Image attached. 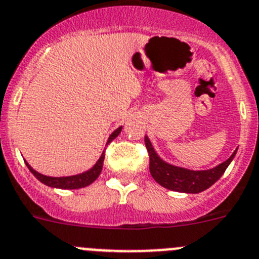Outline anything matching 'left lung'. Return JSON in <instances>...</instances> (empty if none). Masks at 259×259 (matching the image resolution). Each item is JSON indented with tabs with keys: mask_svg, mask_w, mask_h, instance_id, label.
<instances>
[{
	"mask_svg": "<svg viewBox=\"0 0 259 259\" xmlns=\"http://www.w3.org/2000/svg\"><path fill=\"white\" fill-rule=\"evenodd\" d=\"M145 145L148 149L149 158H150L149 168H150L153 179L165 189L189 194L201 193V191L212 186L215 181H218L236 154V150H235L227 160H225L224 163L212 168V169L191 170L168 164L164 160H162L154 150L148 136H145Z\"/></svg>",
	"mask_w": 259,
	"mask_h": 259,
	"instance_id": "1",
	"label": "left lung"
}]
</instances>
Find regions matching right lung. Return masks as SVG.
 Here are the masks:
<instances>
[{
    "instance_id": "1",
    "label": "right lung",
    "mask_w": 259,
    "mask_h": 259,
    "mask_svg": "<svg viewBox=\"0 0 259 259\" xmlns=\"http://www.w3.org/2000/svg\"><path fill=\"white\" fill-rule=\"evenodd\" d=\"M120 131H122V127L117 128V130L110 135V137H109L108 144L113 141V140L120 134ZM104 158H105V151H103L100 159L97 160L96 164H95L91 169L86 170V172H83V173H79V175H74V176H68V177L45 176V175H41V173H38L37 170L33 169L27 162H25V164H27L28 169L34 175L35 179L39 180L42 184L47 185V186L50 187H56V189L73 190V189H80V187L89 186V185H91L97 177L100 176L101 169H103V164H104Z\"/></svg>"
}]
</instances>
